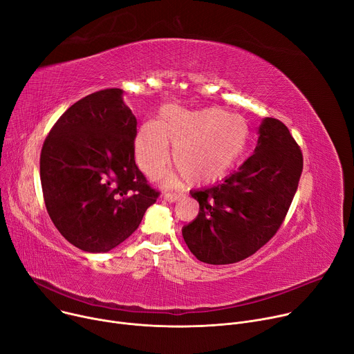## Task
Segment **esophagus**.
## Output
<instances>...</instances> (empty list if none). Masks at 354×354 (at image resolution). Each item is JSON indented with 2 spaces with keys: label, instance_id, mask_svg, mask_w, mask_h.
Listing matches in <instances>:
<instances>
[{
  "label": "esophagus",
  "instance_id": "obj_1",
  "mask_svg": "<svg viewBox=\"0 0 354 354\" xmlns=\"http://www.w3.org/2000/svg\"><path fill=\"white\" fill-rule=\"evenodd\" d=\"M180 198H182V196L178 195V194H167V195L164 196V199H165L167 202H169V203H175V202H178Z\"/></svg>",
  "mask_w": 354,
  "mask_h": 354
}]
</instances>
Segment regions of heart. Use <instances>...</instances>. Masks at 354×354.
<instances>
[{
	"instance_id": "1",
	"label": "heart",
	"mask_w": 354,
	"mask_h": 354,
	"mask_svg": "<svg viewBox=\"0 0 354 354\" xmlns=\"http://www.w3.org/2000/svg\"><path fill=\"white\" fill-rule=\"evenodd\" d=\"M248 122L220 107L186 110L165 106L158 120L144 122L134 138V155L141 171L151 179L162 174L172 158L180 175L195 186H206L226 178L248 149Z\"/></svg>"
}]
</instances>
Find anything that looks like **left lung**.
Instances as JSON below:
<instances>
[{
  "label": "left lung",
  "instance_id": "1",
  "mask_svg": "<svg viewBox=\"0 0 354 354\" xmlns=\"http://www.w3.org/2000/svg\"><path fill=\"white\" fill-rule=\"evenodd\" d=\"M302 152L288 128L264 118L252 155L221 183L190 192L199 214L182 227L196 259L223 266L260 250L279 229L302 174Z\"/></svg>",
  "mask_w": 354,
  "mask_h": 354
}]
</instances>
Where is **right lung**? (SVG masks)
<instances>
[{"label": "right lung", "mask_w": 354, "mask_h": 354, "mask_svg": "<svg viewBox=\"0 0 354 354\" xmlns=\"http://www.w3.org/2000/svg\"><path fill=\"white\" fill-rule=\"evenodd\" d=\"M122 95L106 88L71 106L41 152L46 210L59 233L87 252L120 245L159 195L136 165L137 118Z\"/></svg>", "instance_id": "1"}]
</instances>
